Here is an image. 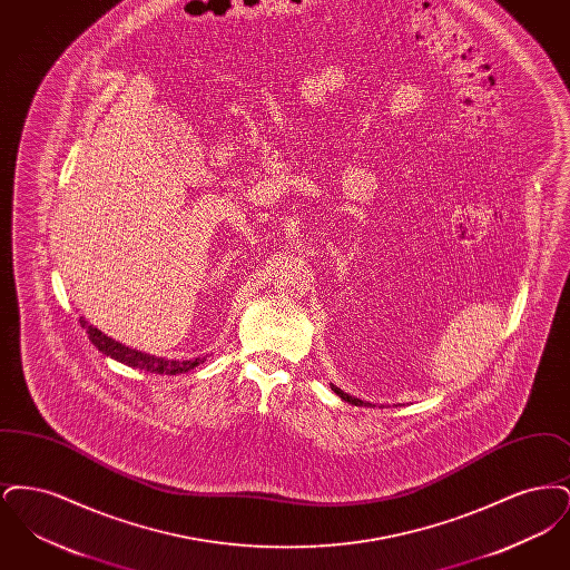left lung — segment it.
Listing matches in <instances>:
<instances>
[{
  "label": "left lung",
  "mask_w": 570,
  "mask_h": 570,
  "mask_svg": "<svg viewBox=\"0 0 570 570\" xmlns=\"http://www.w3.org/2000/svg\"><path fill=\"white\" fill-rule=\"evenodd\" d=\"M331 391H335L344 402H348V404H354V406H372L370 402H363V400H358V397H353V395H348V393H344L342 389H337L335 384H331Z\"/></svg>",
  "instance_id": "8db88e82"
}]
</instances>
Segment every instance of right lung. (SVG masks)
<instances>
[{
    "label": "right lung",
    "instance_id": "1",
    "mask_svg": "<svg viewBox=\"0 0 570 570\" xmlns=\"http://www.w3.org/2000/svg\"><path fill=\"white\" fill-rule=\"evenodd\" d=\"M81 325L85 326V331H87L91 344H94L100 353L107 354V356L119 361V363H124V365L136 367V370H145V372H151V374H168V376H175V374H186V372H190L196 365H200V363L205 361V358L170 361V358H163V356H156V354L140 353V351L130 348V346H126V344L115 342L107 333H102L100 328L89 325V323L82 321V318Z\"/></svg>",
    "mask_w": 570,
    "mask_h": 570
}]
</instances>
